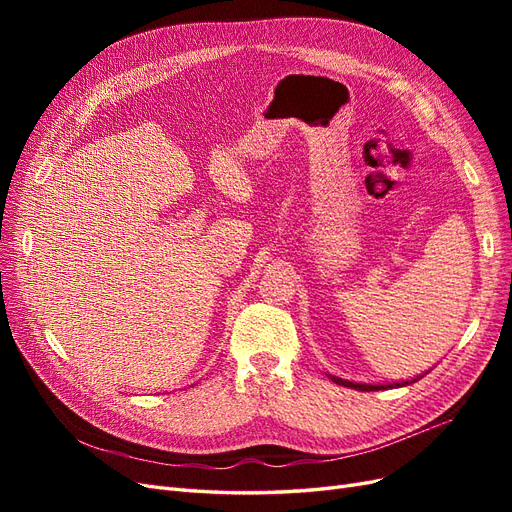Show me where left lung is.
I'll return each instance as SVG.
<instances>
[{"instance_id":"obj_1","label":"left lung","mask_w":512,"mask_h":512,"mask_svg":"<svg viewBox=\"0 0 512 512\" xmlns=\"http://www.w3.org/2000/svg\"><path fill=\"white\" fill-rule=\"evenodd\" d=\"M333 378V382H337V384H342V386H350V389H356V391H382V389H393V386H406V384H412V382H416V380H412V382H395V384H354V382H346V380H342V378H335V376H331Z\"/></svg>"}]
</instances>
